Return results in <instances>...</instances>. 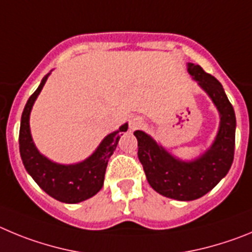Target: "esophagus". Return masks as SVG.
<instances>
[{
	"label": "esophagus",
	"instance_id": "1",
	"mask_svg": "<svg viewBox=\"0 0 252 252\" xmlns=\"http://www.w3.org/2000/svg\"><path fill=\"white\" fill-rule=\"evenodd\" d=\"M143 118L139 117V115H134V117L130 118V121H129V128L130 130H135V129H139L140 126H143Z\"/></svg>",
	"mask_w": 252,
	"mask_h": 252
}]
</instances>
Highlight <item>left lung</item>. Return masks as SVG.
I'll return each instance as SVG.
<instances>
[{
  "mask_svg": "<svg viewBox=\"0 0 252 252\" xmlns=\"http://www.w3.org/2000/svg\"><path fill=\"white\" fill-rule=\"evenodd\" d=\"M187 70L220 114L219 130L210 148L194 159L183 160L144 131H134L148 183L159 194L177 201H193L210 192L230 171L235 151L236 117L221 83L199 65L188 63Z\"/></svg>",
  "mask_w": 252,
  "mask_h": 252,
  "instance_id": "1",
  "label": "left lung"
}]
</instances>
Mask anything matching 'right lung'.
<instances>
[{
    "label": "right lung",
    "mask_w": 252,
    "mask_h": 252,
    "mask_svg": "<svg viewBox=\"0 0 252 252\" xmlns=\"http://www.w3.org/2000/svg\"><path fill=\"white\" fill-rule=\"evenodd\" d=\"M50 74L51 71L42 78L22 112L19 137L20 154L27 173L49 196L64 203H79L95 196L101 189L108 160L117 148L118 140L121 138L119 134L128 129V123H124L118 130L106 135L92 156L81 162L61 164L45 157L38 152L32 140L30 114Z\"/></svg>",
    "instance_id": "1"
}]
</instances>
